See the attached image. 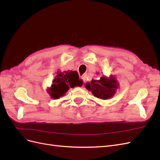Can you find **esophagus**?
Segmentation results:
<instances>
[{
    "instance_id": "34e87169",
    "label": "esophagus",
    "mask_w": 160,
    "mask_h": 160,
    "mask_svg": "<svg viewBox=\"0 0 160 160\" xmlns=\"http://www.w3.org/2000/svg\"><path fill=\"white\" fill-rule=\"evenodd\" d=\"M81 79H82V80H83V82L85 83V82L86 81V79H87V75H83V76L81 77Z\"/></svg>"
}]
</instances>
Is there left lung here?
<instances>
[{"label": "left lung", "mask_w": 160, "mask_h": 160, "mask_svg": "<svg viewBox=\"0 0 160 160\" xmlns=\"http://www.w3.org/2000/svg\"><path fill=\"white\" fill-rule=\"evenodd\" d=\"M119 85L115 76L110 75L109 77H101L99 80L92 79L90 83H87L85 86L95 98L105 100L115 95Z\"/></svg>", "instance_id": "obj_1"}]
</instances>
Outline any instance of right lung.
<instances>
[{
  "label": "right lung",
  "mask_w": 160,
  "mask_h": 160,
  "mask_svg": "<svg viewBox=\"0 0 160 160\" xmlns=\"http://www.w3.org/2000/svg\"><path fill=\"white\" fill-rule=\"evenodd\" d=\"M83 81L79 79V77L76 71L62 72L58 71L56 77L52 80V84L47 89V93L52 99H58L63 96L70 88L75 86H82Z\"/></svg>",
  "instance_id": "right-lung-1"
}]
</instances>
